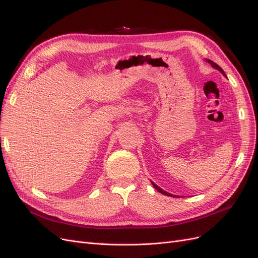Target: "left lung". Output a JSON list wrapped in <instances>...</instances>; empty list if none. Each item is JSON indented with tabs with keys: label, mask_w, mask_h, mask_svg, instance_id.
<instances>
[{
	"label": "left lung",
	"mask_w": 258,
	"mask_h": 258,
	"mask_svg": "<svg viewBox=\"0 0 258 258\" xmlns=\"http://www.w3.org/2000/svg\"><path fill=\"white\" fill-rule=\"evenodd\" d=\"M206 62H208V63H209L211 66H212V68L213 69H215V70H218L220 73H222V75H223V76H225L226 77V75H225V73H224V71L220 68V66L217 64V63H214L213 61H211V60H208V59H206ZM151 183H152V185L155 187V189H157V190H159V192L160 193H162V194H164V195H166V196H171V197H177L176 195H172V194H170V193H168V192H166V190H164V189H162L160 186H157L155 183H154V182H152L151 181Z\"/></svg>",
	"instance_id": "left-lung-1"
}]
</instances>
